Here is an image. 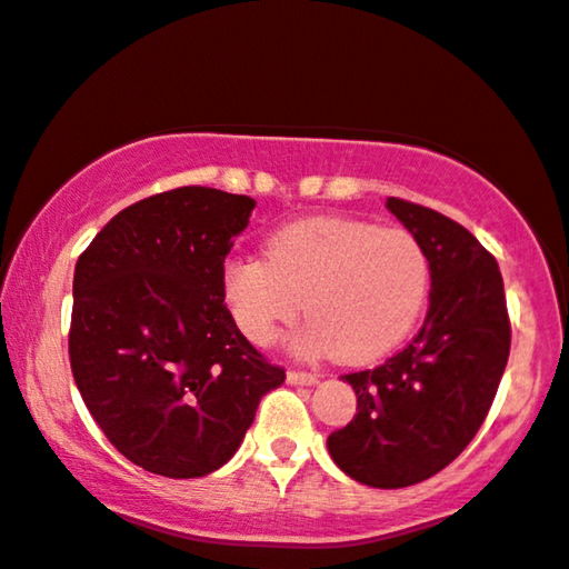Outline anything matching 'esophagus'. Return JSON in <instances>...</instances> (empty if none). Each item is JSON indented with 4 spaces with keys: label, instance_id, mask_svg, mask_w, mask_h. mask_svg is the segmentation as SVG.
<instances>
[{
    "label": "esophagus",
    "instance_id": "obj_1",
    "mask_svg": "<svg viewBox=\"0 0 569 569\" xmlns=\"http://www.w3.org/2000/svg\"><path fill=\"white\" fill-rule=\"evenodd\" d=\"M287 380H290L292 385H316L318 375L305 372V369H290V372H287Z\"/></svg>",
    "mask_w": 569,
    "mask_h": 569
}]
</instances>
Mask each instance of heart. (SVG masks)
<instances>
[{
    "mask_svg": "<svg viewBox=\"0 0 569 569\" xmlns=\"http://www.w3.org/2000/svg\"><path fill=\"white\" fill-rule=\"evenodd\" d=\"M428 284V253L410 230L341 218L279 228L267 261L236 259L223 271V298L246 339L274 343L305 305V346L343 365H365L406 339Z\"/></svg>",
    "mask_w": 569,
    "mask_h": 569,
    "instance_id": "b5f03b06",
    "label": "heart"
}]
</instances>
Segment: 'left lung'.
Returning a JSON list of instances; mask_svg holds the SVG:
<instances>
[{"label": "left lung", "mask_w": 569, "mask_h": 569, "mask_svg": "<svg viewBox=\"0 0 569 569\" xmlns=\"http://www.w3.org/2000/svg\"><path fill=\"white\" fill-rule=\"evenodd\" d=\"M387 208L428 253V312L406 349L341 377L357 416L328 436V451L357 482L395 490L441 472L480 431L510 353V318L498 261L465 226L400 197Z\"/></svg>", "instance_id": "8db88e82"}]
</instances>
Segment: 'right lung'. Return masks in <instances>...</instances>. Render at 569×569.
Returning <instances> with one entry per match:
<instances>
[{
    "mask_svg": "<svg viewBox=\"0 0 569 569\" xmlns=\"http://www.w3.org/2000/svg\"><path fill=\"white\" fill-rule=\"evenodd\" d=\"M251 197L177 187L120 210L73 271L71 372L107 441L189 480L236 455L284 369L238 331L223 271Z\"/></svg>",
    "mask_w": 569,
    "mask_h": 569,
    "instance_id": "add662e5",
    "label": "right lung"
}]
</instances>
